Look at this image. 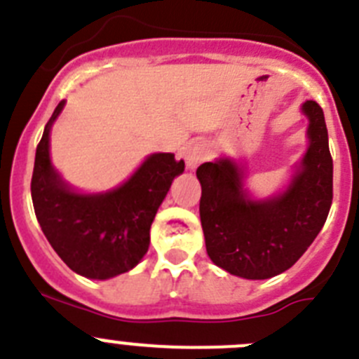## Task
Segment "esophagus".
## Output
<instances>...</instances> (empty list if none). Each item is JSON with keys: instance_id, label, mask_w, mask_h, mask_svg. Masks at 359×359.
Here are the masks:
<instances>
[{"instance_id": "1", "label": "esophagus", "mask_w": 359, "mask_h": 359, "mask_svg": "<svg viewBox=\"0 0 359 359\" xmlns=\"http://www.w3.org/2000/svg\"><path fill=\"white\" fill-rule=\"evenodd\" d=\"M208 156V149H206L205 142H192L187 146L185 149V160L189 169H196L201 162H205Z\"/></svg>"}]
</instances>
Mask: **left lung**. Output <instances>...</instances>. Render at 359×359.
Segmentation results:
<instances>
[{"mask_svg": "<svg viewBox=\"0 0 359 359\" xmlns=\"http://www.w3.org/2000/svg\"><path fill=\"white\" fill-rule=\"evenodd\" d=\"M310 147L288 189L265 201L244 190L242 170L228 158L197 167L206 252L215 265L245 279H269L304 255L324 226L333 201V158L324 111L306 101Z\"/></svg>", "mask_w": 359, "mask_h": 359, "instance_id": "8db88e82", "label": "left lung"}]
</instances>
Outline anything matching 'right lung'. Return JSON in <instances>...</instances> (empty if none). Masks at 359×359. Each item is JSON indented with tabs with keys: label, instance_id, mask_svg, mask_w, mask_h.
Here are the masks:
<instances>
[{
	"label": "right lung",
	"instance_id": "right-lung-1",
	"mask_svg": "<svg viewBox=\"0 0 359 359\" xmlns=\"http://www.w3.org/2000/svg\"><path fill=\"white\" fill-rule=\"evenodd\" d=\"M64 108L53 111L35 153L32 201L46 238L71 271L108 279L131 271L149 248L153 219L185 162L154 153L119 189L78 194L69 189L49 158V130Z\"/></svg>",
	"mask_w": 359,
	"mask_h": 359
}]
</instances>
